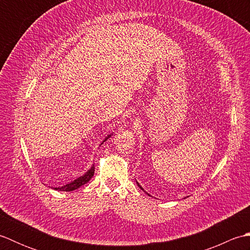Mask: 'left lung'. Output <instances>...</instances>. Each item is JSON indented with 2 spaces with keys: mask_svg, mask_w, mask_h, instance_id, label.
Here are the masks:
<instances>
[{
  "mask_svg": "<svg viewBox=\"0 0 250 250\" xmlns=\"http://www.w3.org/2000/svg\"><path fill=\"white\" fill-rule=\"evenodd\" d=\"M136 184H137V186H139V187H140V188H141V189H142V190H143V191H144V192H146V191H145V190H144V189H143V187H142V186H141V185H140V184H139V183H137V182H136ZM146 193H147V192H146ZM147 194H148V195H149V196H150V194H149V193H147Z\"/></svg>",
  "mask_w": 250,
  "mask_h": 250,
  "instance_id": "8db88e82",
  "label": "left lung"
}]
</instances>
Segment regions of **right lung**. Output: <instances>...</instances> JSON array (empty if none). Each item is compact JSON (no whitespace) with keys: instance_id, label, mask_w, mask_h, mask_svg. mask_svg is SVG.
Here are the masks:
<instances>
[{"instance_id":"add662e5","label":"right lung","mask_w":250,"mask_h":250,"mask_svg":"<svg viewBox=\"0 0 250 250\" xmlns=\"http://www.w3.org/2000/svg\"><path fill=\"white\" fill-rule=\"evenodd\" d=\"M113 134H114V133H110V134H108L107 136H106L105 139L102 141V143H101V145H102L105 141H107V140L109 139V137H110L111 135H113ZM101 145H100V146H101ZM93 174H94V164H92L91 167H90L86 173L83 174L82 176L77 177L76 179L72 180L71 183L63 185V186H61V187H51V188L55 189V190H58V191H66V192H68V191L76 190V189H78L79 187H82V186H83L84 184H87V183L89 182V180L92 178Z\"/></svg>"}]
</instances>
